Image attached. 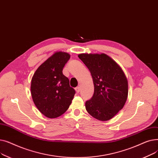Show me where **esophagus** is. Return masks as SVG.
I'll list each match as a JSON object with an SVG mask.
<instances>
[{
	"instance_id": "1",
	"label": "esophagus",
	"mask_w": 158,
	"mask_h": 158,
	"mask_svg": "<svg viewBox=\"0 0 158 158\" xmlns=\"http://www.w3.org/2000/svg\"><path fill=\"white\" fill-rule=\"evenodd\" d=\"M76 92H77V93H79V92H80V90H81V88H80V86H77V87H76Z\"/></svg>"
}]
</instances>
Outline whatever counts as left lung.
Segmentation results:
<instances>
[{"label":"left lung","instance_id":"left-lung-1","mask_svg":"<svg viewBox=\"0 0 158 158\" xmlns=\"http://www.w3.org/2000/svg\"><path fill=\"white\" fill-rule=\"evenodd\" d=\"M78 57L89 69L94 85V93L86 102V110L97 120H109L127 101L128 83L125 74L105 54H81Z\"/></svg>","mask_w":158,"mask_h":158}]
</instances>
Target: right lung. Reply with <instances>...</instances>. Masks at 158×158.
I'll use <instances>...</instances> for the list:
<instances>
[{
  "label": "right lung",
  "instance_id": "add662e5",
  "mask_svg": "<svg viewBox=\"0 0 158 158\" xmlns=\"http://www.w3.org/2000/svg\"><path fill=\"white\" fill-rule=\"evenodd\" d=\"M70 56L57 52L41 64L31 81V91L33 102L45 117L57 118L63 114L72 102L76 91L70 86L63 69Z\"/></svg>",
  "mask_w": 158,
  "mask_h": 158
}]
</instances>
